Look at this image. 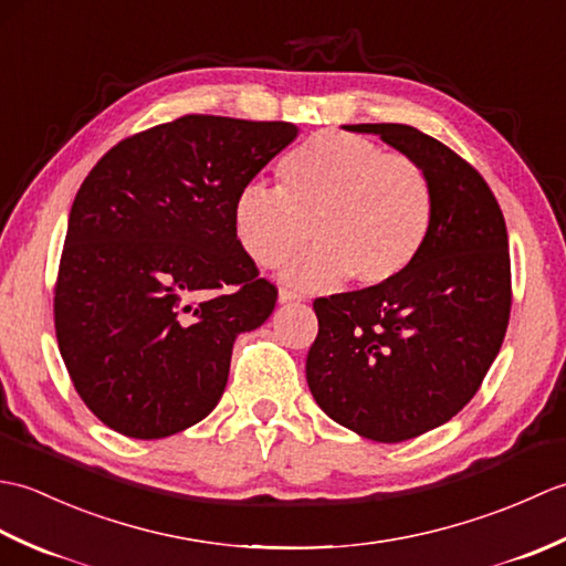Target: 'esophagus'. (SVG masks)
<instances>
[{
	"instance_id": "34e87169",
	"label": "esophagus",
	"mask_w": 566,
	"mask_h": 566,
	"mask_svg": "<svg viewBox=\"0 0 566 566\" xmlns=\"http://www.w3.org/2000/svg\"><path fill=\"white\" fill-rule=\"evenodd\" d=\"M280 304H292V302H302V294H296V292H292V290H280Z\"/></svg>"
}]
</instances>
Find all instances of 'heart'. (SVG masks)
<instances>
[{
    "label": "heart",
    "instance_id": "b5f03b06",
    "mask_svg": "<svg viewBox=\"0 0 566 566\" xmlns=\"http://www.w3.org/2000/svg\"><path fill=\"white\" fill-rule=\"evenodd\" d=\"M436 191L413 158L379 143L323 130L276 165V189L250 182L233 201V233L260 268H280L296 250L286 280L323 290L350 276L355 286H384L423 252Z\"/></svg>",
    "mask_w": 566,
    "mask_h": 566
}]
</instances>
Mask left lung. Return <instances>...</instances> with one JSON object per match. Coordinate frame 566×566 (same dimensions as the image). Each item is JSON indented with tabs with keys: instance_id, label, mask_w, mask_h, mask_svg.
Segmentation results:
<instances>
[{
	"instance_id": "obj_1",
	"label": "left lung",
	"mask_w": 566,
	"mask_h": 566,
	"mask_svg": "<svg viewBox=\"0 0 566 566\" xmlns=\"http://www.w3.org/2000/svg\"><path fill=\"white\" fill-rule=\"evenodd\" d=\"M345 128L377 134L423 167L436 221L399 280L316 298L306 379L335 423L401 442L460 413L496 359L513 296L509 233L484 177L444 143L406 124Z\"/></svg>"
}]
</instances>
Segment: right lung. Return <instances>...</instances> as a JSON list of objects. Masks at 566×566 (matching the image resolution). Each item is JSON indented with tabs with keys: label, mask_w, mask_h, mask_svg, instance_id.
<instances>
[{
	"label": "right lung",
	"mask_w": 566,
	"mask_h": 566,
	"mask_svg": "<svg viewBox=\"0 0 566 566\" xmlns=\"http://www.w3.org/2000/svg\"><path fill=\"white\" fill-rule=\"evenodd\" d=\"M294 138L286 122L187 114L116 143L84 177L53 316L67 375L104 426L158 440L219 403L238 333L276 302L233 233V201Z\"/></svg>",
	"instance_id": "add662e5"
}]
</instances>
